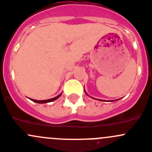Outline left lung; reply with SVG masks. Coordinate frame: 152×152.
<instances>
[{
    "mask_svg": "<svg viewBox=\"0 0 152 152\" xmlns=\"http://www.w3.org/2000/svg\"><path fill=\"white\" fill-rule=\"evenodd\" d=\"M85 91V90H84ZM85 93H86V95H88V94L87 93H86V91H85ZM92 99H94V98H92ZM118 99H116V100H113V101H111V102H115V101H118ZM99 101H103V100H99Z\"/></svg>",
    "mask_w": 152,
    "mask_h": 152,
    "instance_id": "1",
    "label": "left lung"
}]
</instances>
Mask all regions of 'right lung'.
<instances>
[{"instance_id": "right-lung-1", "label": "right lung", "mask_w": 152, "mask_h": 152, "mask_svg": "<svg viewBox=\"0 0 152 152\" xmlns=\"http://www.w3.org/2000/svg\"><path fill=\"white\" fill-rule=\"evenodd\" d=\"M62 95L61 94H60L59 95H57V96L54 97V98H53V99H47V100H41V101H38V100H35V99H30V100L33 101V102H37V103H39V104H45V103H48V102H53V101H55L56 99H57L58 98H60V95Z\"/></svg>"}]
</instances>
